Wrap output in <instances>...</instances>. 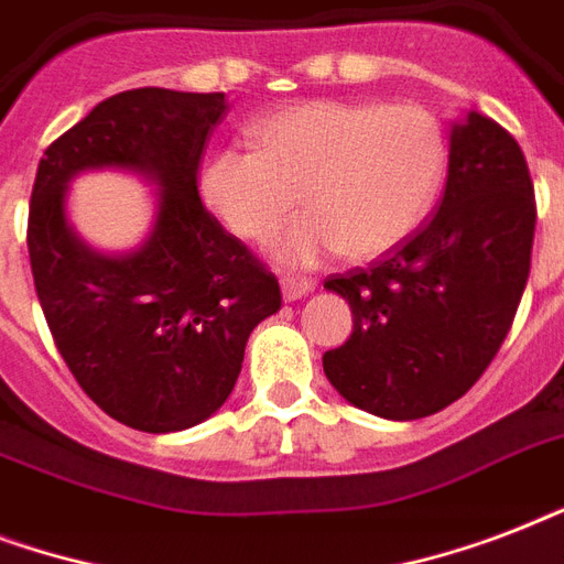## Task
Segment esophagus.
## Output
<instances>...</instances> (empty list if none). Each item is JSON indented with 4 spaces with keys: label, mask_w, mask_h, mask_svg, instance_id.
<instances>
[{
    "label": "esophagus",
    "mask_w": 564,
    "mask_h": 564,
    "mask_svg": "<svg viewBox=\"0 0 564 564\" xmlns=\"http://www.w3.org/2000/svg\"><path fill=\"white\" fill-rule=\"evenodd\" d=\"M316 290V283L310 281V278H299V274H286L281 278V292H283V301H299L304 295Z\"/></svg>",
    "instance_id": "34e87169"
}]
</instances>
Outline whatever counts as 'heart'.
Returning <instances> with one entry per match:
<instances>
[{"mask_svg":"<svg viewBox=\"0 0 564 564\" xmlns=\"http://www.w3.org/2000/svg\"><path fill=\"white\" fill-rule=\"evenodd\" d=\"M257 152L221 149L198 172L204 207L234 237L269 239L295 204L310 216L272 242L286 265L343 251L375 260L427 216L445 137L419 105L299 101L251 126Z\"/></svg>","mask_w":564,"mask_h":564,"instance_id":"obj_1","label":"heart"}]
</instances>
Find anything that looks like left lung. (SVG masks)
<instances>
[{
    "label": "left lung",
    "instance_id": "1",
    "mask_svg": "<svg viewBox=\"0 0 564 564\" xmlns=\"http://www.w3.org/2000/svg\"><path fill=\"white\" fill-rule=\"evenodd\" d=\"M535 198L524 152L471 110L447 134L433 219L392 254L327 278L351 304V339L322 357L345 401L415 421L463 398L507 339L533 254Z\"/></svg>",
    "mask_w": 564,
    "mask_h": 564
}]
</instances>
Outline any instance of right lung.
<instances>
[{"label": "right lung", "mask_w": 564, "mask_h": 564, "mask_svg": "<svg viewBox=\"0 0 564 564\" xmlns=\"http://www.w3.org/2000/svg\"><path fill=\"white\" fill-rule=\"evenodd\" d=\"M225 108V93H117L48 145L31 189V274L57 351L110 419L143 433L210 419L234 392L251 330L281 310L274 274L195 187ZM105 169L155 187L150 230L126 252L90 247L68 221L72 181Z\"/></svg>", "instance_id": "right-lung-1"}]
</instances>
